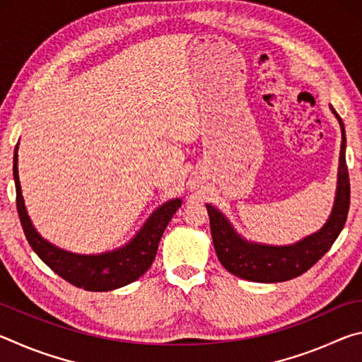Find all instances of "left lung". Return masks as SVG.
I'll return each mask as SVG.
<instances>
[{"instance_id": "obj_1", "label": "left lung", "mask_w": 362, "mask_h": 362, "mask_svg": "<svg viewBox=\"0 0 362 362\" xmlns=\"http://www.w3.org/2000/svg\"><path fill=\"white\" fill-rule=\"evenodd\" d=\"M340 122L341 146L339 159V179L332 212L320 231L303 238L291 246H267L249 243L238 235L231 223L216 207L206 204L211 220V233L217 257L225 269L238 278L254 283H281L297 278L315 265L332 247L345 226L350 209V177L346 168L345 126L339 113L330 107Z\"/></svg>"}]
</instances>
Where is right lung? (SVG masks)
<instances>
[{
	"label": "right lung",
	"mask_w": 362,
	"mask_h": 362,
	"mask_svg": "<svg viewBox=\"0 0 362 362\" xmlns=\"http://www.w3.org/2000/svg\"><path fill=\"white\" fill-rule=\"evenodd\" d=\"M17 150H19V144L16 145L14 166H12V174H14L16 182L17 212H19L27 241L36 255L60 278L69 281L73 286L81 287L84 291H113L131 284L142 276L155 260L158 244L161 241L163 233L175 211L182 206V199H170L161 207H158L126 246L112 250V252L97 255L73 254L47 243L35 230L32 220L27 214L25 203H23L19 170H17Z\"/></svg>",
	"instance_id": "obj_1"
}]
</instances>
